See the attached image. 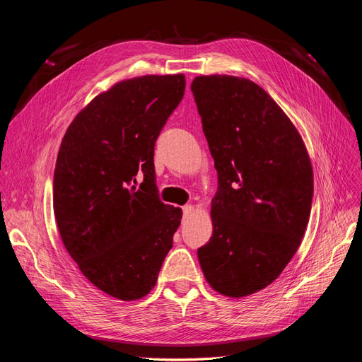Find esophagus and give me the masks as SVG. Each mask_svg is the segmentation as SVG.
Returning a JSON list of instances; mask_svg holds the SVG:
<instances>
[{
  "label": "esophagus",
  "mask_w": 362,
  "mask_h": 362,
  "mask_svg": "<svg viewBox=\"0 0 362 362\" xmlns=\"http://www.w3.org/2000/svg\"><path fill=\"white\" fill-rule=\"evenodd\" d=\"M193 205H190V204H187V205H184L182 206V214H184V217H189L192 213H193Z\"/></svg>",
  "instance_id": "34e87169"
}]
</instances>
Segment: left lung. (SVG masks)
<instances>
[{
  "label": "left lung",
  "instance_id": "8db88e82",
  "mask_svg": "<svg viewBox=\"0 0 362 362\" xmlns=\"http://www.w3.org/2000/svg\"><path fill=\"white\" fill-rule=\"evenodd\" d=\"M190 89L218 182L213 235L198 258L217 293L243 298L275 281L300 246L311 161L291 120L254 81L201 75Z\"/></svg>",
  "mask_w": 362,
  "mask_h": 362
}]
</instances>
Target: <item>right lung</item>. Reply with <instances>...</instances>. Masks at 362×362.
<instances>
[{"label": "right lung", "mask_w": 362, "mask_h": 362, "mask_svg": "<svg viewBox=\"0 0 362 362\" xmlns=\"http://www.w3.org/2000/svg\"><path fill=\"white\" fill-rule=\"evenodd\" d=\"M184 90L182 74L120 81L62 140L52 196L63 245L95 287L120 300L154 288L181 223V208L158 198L154 148Z\"/></svg>", "instance_id": "obj_1"}]
</instances>
